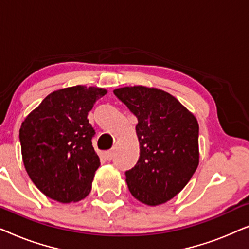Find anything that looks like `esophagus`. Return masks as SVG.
I'll return each instance as SVG.
<instances>
[{
	"instance_id": "34e87169",
	"label": "esophagus",
	"mask_w": 249,
	"mask_h": 249,
	"mask_svg": "<svg viewBox=\"0 0 249 249\" xmlns=\"http://www.w3.org/2000/svg\"><path fill=\"white\" fill-rule=\"evenodd\" d=\"M105 158H107V160H108V161H111V160L113 159V151L105 152Z\"/></svg>"
}]
</instances>
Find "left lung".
<instances>
[{
  "instance_id": "left-lung-1",
  "label": "left lung",
  "mask_w": 249,
  "mask_h": 249,
  "mask_svg": "<svg viewBox=\"0 0 249 249\" xmlns=\"http://www.w3.org/2000/svg\"><path fill=\"white\" fill-rule=\"evenodd\" d=\"M113 93L138 119V162L125 171L129 192L146 205H160L183 189L199 162L198 122L171 94L144 86Z\"/></svg>"
}]
</instances>
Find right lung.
Instances as JSON below:
<instances>
[{"label": "right lung", "instance_id": "right-lung-1", "mask_svg": "<svg viewBox=\"0 0 249 249\" xmlns=\"http://www.w3.org/2000/svg\"><path fill=\"white\" fill-rule=\"evenodd\" d=\"M105 94L104 88L80 85L55 90L22 122L19 139L23 164L45 196L71 203L90 193L101 163L87 115Z\"/></svg>", "mask_w": 249, "mask_h": 249}]
</instances>
